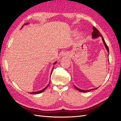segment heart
Listing matches in <instances>:
<instances>
[{"label":"heart","instance_id":"b5f03b06","mask_svg":"<svg viewBox=\"0 0 121 121\" xmlns=\"http://www.w3.org/2000/svg\"><path fill=\"white\" fill-rule=\"evenodd\" d=\"M81 36H82V34H81V33H80V34H79V37H81Z\"/></svg>","mask_w":121,"mask_h":121}]
</instances>
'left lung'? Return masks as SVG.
Masks as SVG:
<instances>
[{
  "mask_svg": "<svg viewBox=\"0 0 121 121\" xmlns=\"http://www.w3.org/2000/svg\"><path fill=\"white\" fill-rule=\"evenodd\" d=\"M93 31L92 33V38H97L98 37H101L102 38V41H103V42L104 43V46L105 47V48H106V49H107V52L109 53V49H108V46L107 45V44H106V43H105V42L104 41V40L103 37H102V35H101V34L99 32V31L97 30V29L95 27H93ZM74 87L77 90H78L79 91H80V92H88V91H90L92 90H94L95 89H90V90H84L80 89L78 88V87H76L75 86H74ZM95 89H97V88H95Z\"/></svg>",
  "mask_w": 121,
  "mask_h": 121,
  "instance_id": "obj_1",
  "label": "left lung"
}]
</instances>
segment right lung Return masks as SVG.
<instances>
[{
  "mask_svg": "<svg viewBox=\"0 0 121 121\" xmlns=\"http://www.w3.org/2000/svg\"><path fill=\"white\" fill-rule=\"evenodd\" d=\"M28 23H26V24H24V25H28ZM24 26V25H23ZM23 26H22V27H23ZM56 61L55 62V63H54V64H56ZM52 73H51V75H52ZM49 85V84H48V85H47L46 87H45L43 89H42V90H40V91H36V92H31V93H30V94H39V93H41V92H43L44 91H45V90H46V89L47 88V87H48V86Z\"/></svg>",
  "mask_w": 121,
  "mask_h": 121,
  "instance_id": "add662e5",
  "label": "right lung"
}]
</instances>
